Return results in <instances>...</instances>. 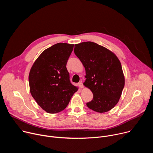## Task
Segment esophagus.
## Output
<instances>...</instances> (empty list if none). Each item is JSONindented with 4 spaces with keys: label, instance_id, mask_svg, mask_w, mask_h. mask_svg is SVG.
<instances>
[{
    "label": "esophagus",
    "instance_id": "esophagus-1",
    "mask_svg": "<svg viewBox=\"0 0 153 153\" xmlns=\"http://www.w3.org/2000/svg\"><path fill=\"white\" fill-rule=\"evenodd\" d=\"M78 85H79V86H80V88H83V83H82V82H79V83H78Z\"/></svg>",
    "mask_w": 153,
    "mask_h": 153
}]
</instances>
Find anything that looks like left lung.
Here are the masks:
<instances>
[{
    "mask_svg": "<svg viewBox=\"0 0 153 153\" xmlns=\"http://www.w3.org/2000/svg\"><path fill=\"white\" fill-rule=\"evenodd\" d=\"M74 51L85 69L83 84L93 94L87 106L98 113L111 110L118 103L125 85L119 59L113 52L92 42L76 44Z\"/></svg>",
    "mask_w": 153,
    "mask_h": 153,
    "instance_id": "1",
    "label": "left lung"
}]
</instances>
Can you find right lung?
<instances>
[{"mask_svg":"<svg viewBox=\"0 0 153 153\" xmlns=\"http://www.w3.org/2000/svg\"><path fill=\"white\" fill-rule=\"evenodd\" d=\"M73 44L58 43L43 51L36 59L29 74L31 96L50 114L63 111L77 88L70 82L66 65Z\"/></svg>","mask_w":153,"mask_h":153,"instance_id":"right-lung-1","label":"right lung"}]
</instances>
